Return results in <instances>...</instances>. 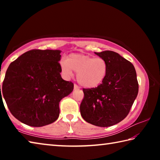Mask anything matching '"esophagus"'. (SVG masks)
<instances>
[{"label":"esophagus","instance_id":"34e87169","mask_svg":"<svg viewBox=\"0 0 160 160\" xmlns=\"http://www.w3.org/2000/svg\"><path fill=\"white\" fill-rule=\"evenodd\" d=\"M79 89H80L79 87H78L77 85H75H75H74V90H79Z\"/></svg>","mask_w":160,"mask_h":160}]
</instances>
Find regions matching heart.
<instances>
[{"label":"heart","mask_w":160,"mask_h":160,"mask_svg":"<svg viewBox=\"0 0 160 160\" xmlns=\"http://www.w3.org/2000/svg\"><path fill=\"white\" fill-rule=\"evenodd\" d=\"M60 66L65 77L70 78L72 71L77 73V80L85 88H95L106 78L108 65L104 58L83 53H71L66 60L61 59Z\"/></svg>","instance_id":"obj_1"}]
</instances>
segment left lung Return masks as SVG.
<instances>
[{"label":"left lung","instance_id":"8db88e82","mask_svg":"<svg viewBox=\"0 0 160 160\" xmlns=\"http://www.w3.org/2000/svg\"><path fill=\"white\" fill-rule=\"evenodd\" d=\"M94 53L107 61V74L97 88L83 89L80 113L88 123L109 127L128 114L138 93L137 75L133 65L114 51Z\"/></svg>","mask_w":160,"mask_h":160}]
</instances>
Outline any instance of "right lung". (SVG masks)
Masks as SVG:
<instances>
[{
  "label": "right lung",
  "instance_id": "obj_1",
  "mask_svg": "<svg viewBox=\"0 0 160 160\" xmlns=\"http://www.w3.org/2000/svg\"><path fill=\"white\" fill-rule=\"evenodd\" d=\"M61 52L31 50L10 64L2 94L10 112L22 123L41 127L58 119L59 102L74 88L71 82L61 78Z\"/></svg>",
  "mask_w": 160,
  "mask_h": 160
}]
</instances>
